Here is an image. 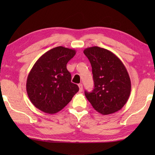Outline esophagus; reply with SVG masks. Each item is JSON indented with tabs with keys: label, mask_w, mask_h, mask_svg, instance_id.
Segmentation results:
<instances>
[{
	"label": "esophagus",
	"mask_w": 155,
	"mask_h": 155,
	"mask_svg": "<svg viewBox=\"0 0 155 155\" xmlns=\"http://www.w3.org/2000/svg\"><path fill=\"white\" fill-rule=\"evenodd\" d=\"M78 87H79V89H80V92H82V89H83V87H82V83H80L79 84H78Z\"/></svg>",
	"instance_id": "esophagus-1"
}]
</instances>
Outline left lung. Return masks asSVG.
Returning <instances> with one entry per match:
<instances>
[{
  "instance_id": "8db88e82",
  "label": "left lung",
  "mask_w": 155,
  "mask_h": 155,
  "mask_svg": "<svg viewBox=\"0 0 155 155\" xmlns=\"http://www.w3.org/2000/svg\"><path fill=\"white\" fill-rule=\"evenodd\" d=\"M92 65L94 88L84 94L93 108L103 115L121 109L130 94L131 82L122 61L110 51L92 46L84 50Z\"/></svg>"
}]
</instances>
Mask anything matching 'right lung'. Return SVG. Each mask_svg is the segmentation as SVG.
<instances>
[{
  "mask_svg": "<svg viewBox=\"0 0 155 155\" xmlns=\"http://www.w3.org/2000/svg\"><path fill=\"white\" fill-rule=\"evenodd\" d=\"M75 54V50L58 46L44 54L33 65L26 89L31 102L40 111L49 114L60 111L79 91L66 68Z\"/></svg>",
  "mask_w": 155,
  "mask_h": 155,
  "instance_id": "1",
  "label": "right lung"
}]
</instances>
